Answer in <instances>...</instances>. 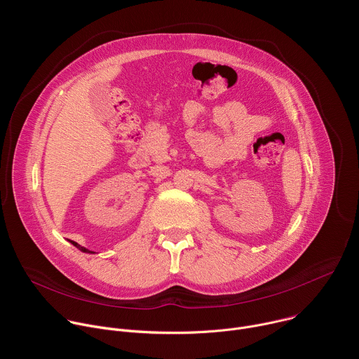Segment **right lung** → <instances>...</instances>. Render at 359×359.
Segmentation results:
<instances>
[{
    "label": "right lung",
    "mask_w": 359,
    "mask_h": 359,
    "mask_svg": "<svg viewBox=\"0 0 359 359\" xmlns=\"http://www.w3.org/2000/svg\"><path fill=\"white\" fill-rule=\"evenodd\" d=\"M72 244H74V245H75V247H78V248H79V250H81V251H83V252H93V251H89V250H86V248H85V247H82V245H79V244H78V243H75V241H74V243H72Z\"/></svg>",
    "instance_id": "obj_1"
}]
</instances>
